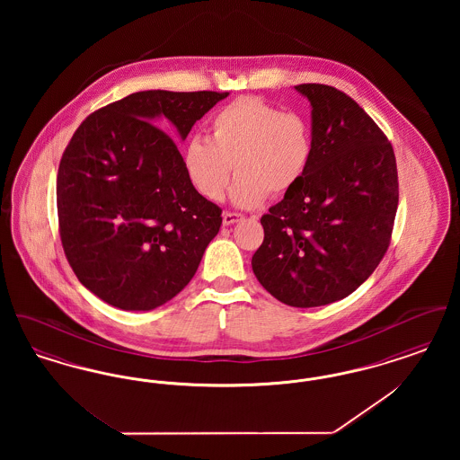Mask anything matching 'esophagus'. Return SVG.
I'll return each instance as SVG.
<instances>
[{
    "label": "esophagus",
    "instance_id": "obj_1",
    "mask_svg": "<svg viewBox=\"0 0 460 460\" xmlns=\"http://www.w3.org/2000/svg\"><path fill=\"white\" fill-rule=\"evenodd\" d=\"M241 219H243V216H241V214H236V212H224V214H222V222H224V226H233V224L240 222Z\"/></svg>",
    "mask_w": 460,
    "mask_h": 460
}]
</instances>
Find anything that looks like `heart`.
Listing matches in <instances>:
<instances>
[{"label": "heart", "instance_id": "b5f03b06", "mask_svg": "<svg viewBox=\"0 0 460 460\" xmlns=\"http://www.w3.org/2000/svg\"><path fill=\"white\" fill-rule=\"evenodd\" d=\"M210 139L193 136L182 150L190 184L207 199L224 197L233 165L238 179L231 198L241 208L261 205L267 195L293 191L312 164L314 134L298 111L259 96H241L222 107L208 124Z\"/></svg>", "mask_w": 460, "mask_h": 460}]
</instances>
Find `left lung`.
Instances as JSON below:
<instances>
[{
	"instance_id": "obj_1",
	"label": "left lung",
	"mask_w": 460,
	"mask_h": 460,
	"mask_svg": "<svg viewBox=\"0 0 460 460\" xmlns=\"http://www.w3.org/2000/svg\"><path fill=\"white\" fill-rule=\"evenodd\" d=\"M312 107L314 156L302 182L262 216L252 257L259 283L286 305H328L385 257L398 207L392 143L349 94L300 84Z\"/></svg>"
}]
</instances>
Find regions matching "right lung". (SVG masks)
I'll list each match as a JSON object with an SVG mask.
<instances>
[{"instance_id":"obj_1","label":"right lung","mask_w":460,"mask_h":460,"mask_svg":"<svg viewBox=\"0 0 460 460\" xmlns=\"http://www.w3.org/2000/svg\"><path fill=\"white\" fill-rule=\"evenodd\" d=\"M227 94L132 93L91 113L66 145L57 175L62 246L77 279L109 305L167 304L217 236L222 210L190 184L163 130L184 141Z\"/></svg>"}]
</instances>
